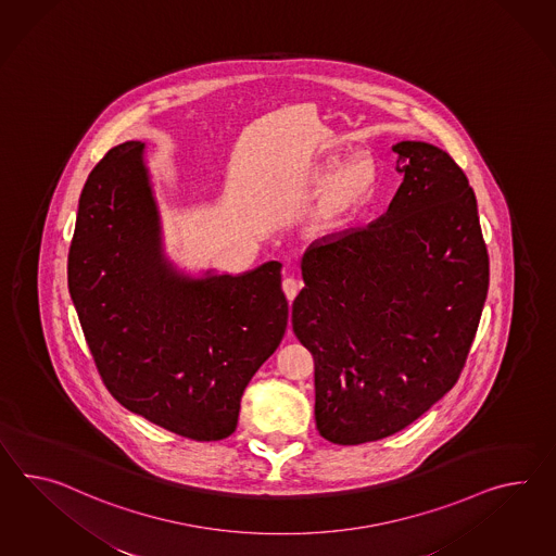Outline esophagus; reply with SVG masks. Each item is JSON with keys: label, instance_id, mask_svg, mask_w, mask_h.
Wrapping results in <instances>:
<instances>
[{"label": "esophagus", "instance_id": "34e87169", "mask_svg": "<svg viewBox=\"0 0 556 556\" xmlns=\"http://www.w3.org/2000/svg\"><path fill=\"white\" fill-rule=\"evenodd\" d=\"M282 290H285L286 299L292 302V300L296 299V294H299V280H294V278H285V282H282Z\"/></svg>", "mask_w": 556, "mask_h": 556}]
</instances>
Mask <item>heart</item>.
<instances>
[{
    "mask_svg": "<svg viewBox=\"0 0 556 556\" xmlns=\"http://www.w3.org/2000/svg\"><path fill=\"white\" fill-rule=\"evenodd\" d=\"M377 177L375 159L367 153H356L328 181L314 205V219L325 228L341 224L346 215L353 214L361 203L369 200L377 187Z\"/></svg>",
    "mask_w": 556,
    "mask_h": 556,
    "instance_id": "obj_1",
    "label": "heart"
}]
</instances>
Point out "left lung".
<instances>
[{"label": "left lung", "instance_id": "1", "mask_svg": "<svg viewBox=\"0 0 556 556\" xmlns=\"http://www.w3.org/2000/svg\"><path fill=\"white\" fill-rule=\"evenodd\" d=\"M393 153L403 184L387 214L314 242L292 304L314 358L316 429L339 445L397 433L457 383L488 294L466 173L421 141Z\"/></svg>", "mask_w": 556, "mask_h": 556}]
</instances>
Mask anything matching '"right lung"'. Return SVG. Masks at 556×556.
<instances>
[{"label": "right lung", "mask_w": 556, "mask_h": 556, "mask_svg": "<svg viewBox=\"0 0 556 556\" xmlns=\"http://www.w3.org/2000/svg\"><path fill=\"white\" fill-rule=\"evenodd\" d=\"M144 144L111 149L86 179L68 288L102 383L128 412L195 442L238 426L243 389L288 325L280 262L193 280L163 256Z\"/></svg>", "instance_id": "right-lung-1"}]
</instances>
